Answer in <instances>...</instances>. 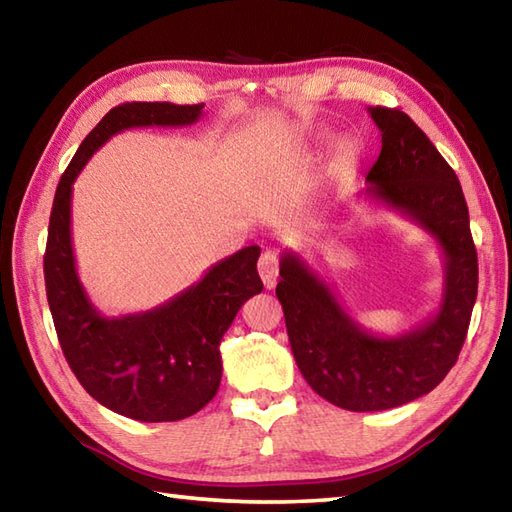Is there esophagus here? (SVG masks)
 Returning a JSON list of instances; mask_svg holds the SVG:
<instances>
[{"label": "esophagus", "mask_w": 512, "mask_h": 512, "mask_svg": "<svg viewBox=\"0 0 512 512\" xmlns=\"http://www.w3.org/2000/svg\"><path fill=\"white\" fill-rule=\"evenodd\" d=\"M257 270H259V277L261 281H264V285L268 290H272L277 285V279H279V259L275 253H264L259 257V264H257Z\"/></svg>", "instance_id": "esophagus-1"}]
</instances>
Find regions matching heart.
<instances>
[{
  "mask_svg": "<svg viewBox=\"0 0 512 512\" xmlns=\"http://www.w3.org/2000/svg\"><path fill=\"white\" fill-rule=\"evenodd\" d=\"M355 159H358V146H355L349 139L340 141L336 152H334V159H331V174L338 176L342 172H347Z\"/></svg>",
  "mask_w": 512,
  "mask_h": 512,
  "instance_id": "heart-1",
  "label": "heart"
}]
</instances>
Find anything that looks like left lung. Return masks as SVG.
Instances as JSON below:
<instances>
[{
  "instance_id": "8db88e82",
  "label": "left lung",
  "mask_w": 512,
  "mask_h": 512,
  "mask_svg": "<svg viewBox=\"0 0 512 512\" xmlns=\"http://www.w3.org/2000/svg\"><path fill=\"white\" fill-rule=\"evenodd\" d=\"M382 152L360 194L432 235L443 253L438 310L410 331L377 336L294 251H283L277 299L296 366L320 397L351 412H379L432 392L456 364L478 296V255L456 172L399 109L368 106Z\"/></svg>"
}]
</instances>
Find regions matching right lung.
I'll return each mask as SVG.
<instances>
[{"label": "right lung", "mask_w": 512, "mask_h": 512, "mask_svg": "<svg viewBox=\"0 0 512 512\" xmlns=\"http://www.w3.org/2000/svg\"><path fill=\"white\" fill-rule=\"evenodd\" d=\"M205 104L128 102L106 113L82 141L56 187L43 257L47 303L71 371L89 395L122 417L161 423L192 417L216 397L220 340L235 314L264 290L261 248L246 246L205 277L146 312L104 316L82 285L71 244L74 181L113 135L144 126H192Z\"/></svg>", "instance_id": "1"}]
</instances>
